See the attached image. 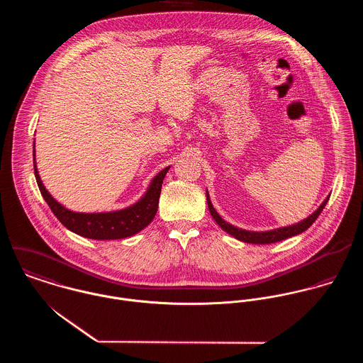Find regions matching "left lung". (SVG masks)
<instances>
[{
    "instance_id": "left-lung-1",
    "label": "left lung",
    "mask_w": 363,
    "mask_h": 363,
    "mask_svg": "<svg viewBox=\"0 0 363 363\" xmlns=\"http://www.w3.org/2000/svg\"><path fill=\"white\" fill-rule=\"evenodd\" d=\"M207 196L208 209L211 216L213 218V220L230 236H233L235 239L245 242V243H253V245H269V243H275V242H281L285 240L288 238L301 235L302 232H305L308 228H311L313 222L317 219V216L321 213V211L325 207L327 201L330 197H325V200L320 204V207L317 208L311 215L308 218H305L303 220L289 225V226H282V228H277V229H271V230H261V232H256V230H246L242 228H238L235 225H230L229 222H226L218 212L216 209L212 206L211 199H209V193L206 191Z\"/></svg>"
}]
</instances>
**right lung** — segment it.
Instances as JSON below:
<instances>
[{
  "label": "right lung",
  "instance_id": "obj_1",
  "mask_svg": "<svg viewBox=\"0 0 363 363\" xmlns=\"http://www.w3.org/2000/svg\"><path fill=\"white\" fill-rule=\"evenodd\" d=\"M33 164H35V177L39 186V190L49 204L52 213L57 219L71 232L94 239V240H116L124 239L137 235L145 229L155 218L157 203L160 197V189L166 173L170 166L162 169L155 177L151 180L147 191L143 197L128 207L107 211V212H77L60 204L52 199L49 190L45 187L38 166H36V151L33 144Z\"/></svg>",
  "mask_w": 363,
  "mask_h": 363
}]
</instances>
